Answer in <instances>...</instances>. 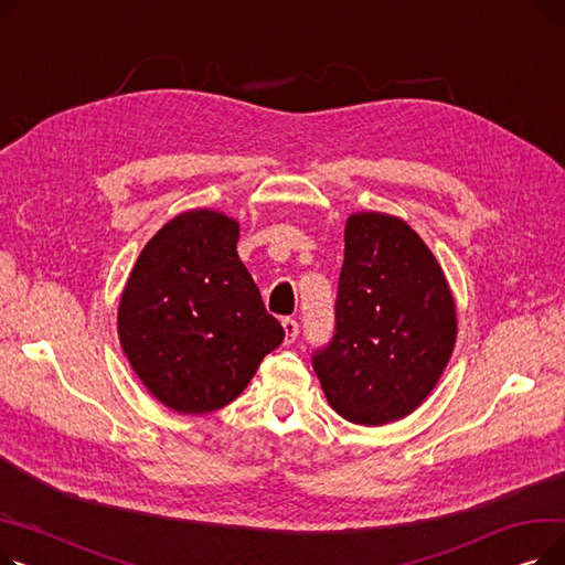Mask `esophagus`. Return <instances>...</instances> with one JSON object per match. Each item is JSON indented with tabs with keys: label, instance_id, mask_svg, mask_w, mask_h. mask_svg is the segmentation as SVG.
Returning <instances> with one entry per match:
<instances>
[{
	"label": "esophagus",
	"instance_id": "1",
	"mask_svg": "<svg viewBox=\"0 0 565 565\" xmlns=\"http://www.w3.org/2000/svg\"><path fill=\"white\" fill-rule=\"evenodd\" d=\"M281 324H284V332H286V343H292L295 339H298V334H300V324H298V320L284 318V320H281Z\"/></svg>",
	"mask_w": 565,
	"mask_h": 565
}]
</instances>
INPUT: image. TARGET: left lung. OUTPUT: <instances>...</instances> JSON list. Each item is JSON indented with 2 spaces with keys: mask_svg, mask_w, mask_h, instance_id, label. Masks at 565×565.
I'll return each mask as SVG.
<instances>
[{
  "mask_svg": "<svg viewBox=\"0 0 565 565\" xmlns=\"http://www.w3.org/2000/svg\"><path fill=\"white\" fill-rule=\"evenodd\" d=\"M456 343V305L433 252L403 220L350 215L334 334L311 364L343 419L382 426L433 392Z\"/></svg>",
  "mask_w": 565,
  "mask_h": 565,
  "instance_id": "1",
  "label": "left lung"
}]
</instances>
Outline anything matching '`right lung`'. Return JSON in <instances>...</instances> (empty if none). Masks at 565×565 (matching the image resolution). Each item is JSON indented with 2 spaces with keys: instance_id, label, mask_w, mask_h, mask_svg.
Returning a JSON list of instances; mask_svg holds the SVG:
<instances>
[{
  "instance_id": "right-lung-1",
  "label": "right lung",
  "mask_w": 565,
  "mask_h": 565,
  "mask_svg": "<svg viewBox=\"0 0 565 565\" xmlns=\"http://www.w3.org/2000/svg\"><path fill=\"white\" fill-rule=\"evenodd\" d=\"M237 222L190 211L139 254L118 307L130 366L160 403L205 414L235 401L284 328L237 258Z\"/></svg>"
}]
</instances>
